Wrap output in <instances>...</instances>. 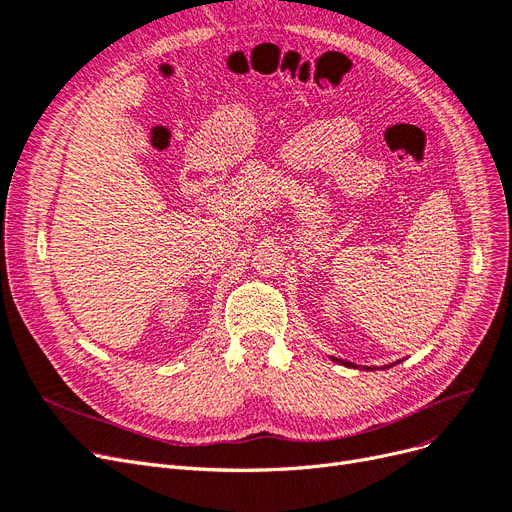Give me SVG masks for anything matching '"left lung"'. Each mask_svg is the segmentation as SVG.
Listing matches in <instances>:
<instances>
[{
  "label": "left lung",
  "instance_id": "1",
  "mask_svg": "<svg viewBox=\"0 0 512 512\" xmlns=\"http://www.w3.org/2000/svg\"><path fill=\"white\" fill-rule=\"evenodd\" d=\"M337 363H342V365H346V367H354V369H356V365H354V363H346V361H339V358H337ZM388 367H392V365H384L382 369H388ZM363 369H365V371H373L371 367H363Z\"/></svg>",
  "mask_w": 512,
  "mask_h": 512
}]
</instances>
